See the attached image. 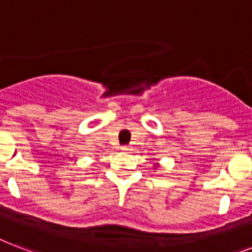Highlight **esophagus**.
<instances>
[{
	"mask_svg": "<svg viewBox=\"0 0 252 252\" xmlns=\"http://www.w3.org/2000/svg\"><path fill=\"white\" fill-rule=\"evenodd\" d=\"M123 151H124V152H129L130 148L129 147H124V148H123Z\"/></svg>",
	"mask_w": 252,
	"mask_h": 252,
	"instance_id": "1",
	"label": "esophagus"
}]
</instances>
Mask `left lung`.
Listing matches in <instances>:
<instances>
[{
	"mask_svg": "<svg viewBox=\"0 0 252 252\" xmlns=\"http://www.w3.org/2000/svg\"><path fill=\"white\" fill-rule=\"evenodd\" d=\"M157 166H158V164H155V168H157Z\"/></svg>",
	"mask_w": 252,
	"mask_h": 252,
	"instance_id": "obj_1",
	"label": "left lung"
}]
</instances>
